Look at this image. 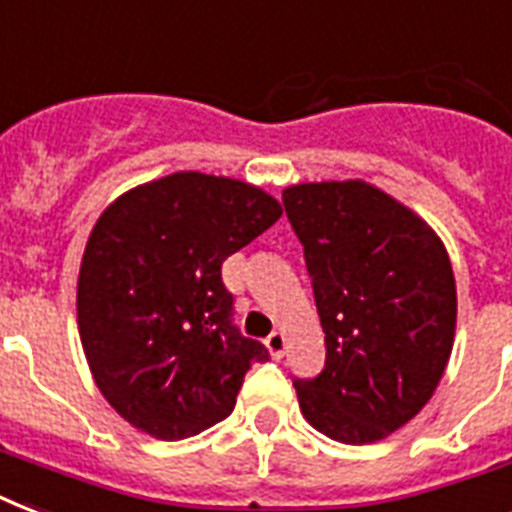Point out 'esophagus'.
I'll use <instances>...</instances> for the list:
<instances>
[{"instance_id":"34e87169","label":"esophagus","mask_w":512,"mask_h":512,"mask_svg":"<svg viewBox=\"0 0 512 512\" xmlns=\"http://www.w3.org/2000/svg\"><path fill=\"white\" fill-rule=\"evenodd\" d=\"M265 345H268L273 358H281L284 356V348H287V337H284V332H273V335L265 337Z\"/></svg>"}]
</instances>
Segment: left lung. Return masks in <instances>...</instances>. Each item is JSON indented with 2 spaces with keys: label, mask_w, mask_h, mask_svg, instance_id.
<instances>
[{
  "label": "left lung",
  "mask_w": 512,
  "mask_h": 512,
  "mask_svg": "<svg viewBox=\"0 0 512 512\" xmlns=\"http://www.w3.org/2000/svg\"><path fill=\"white\" fill-rule=\"evenodd\" d=\"M303 244L327 361L295 380L305 420L342 444H374L412 420L452 356L457 287L428 223L361 180L284 191Z\"/></svg>",
  "instance_id": "obj_1"
}]
</instances>
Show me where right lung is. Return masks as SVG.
<instances>
[{"label":"right lung","mask_w":512,"mask_h":512,"mask_svg":"<svg viewBox=\"0 0 512 512\" xmlns=\"http://www.w3.org/2000/svg\"><path fill=\"white\" fill-rule=\"evenodd\" d=\"M279 217L255 185L201 172L138 185L100 215L79 271V335L100 393L130 425L180 441L233 412L268 348L233 324L223 260Z\"/></svg>","instance_id":"right-lung-1"}]
</instances>
